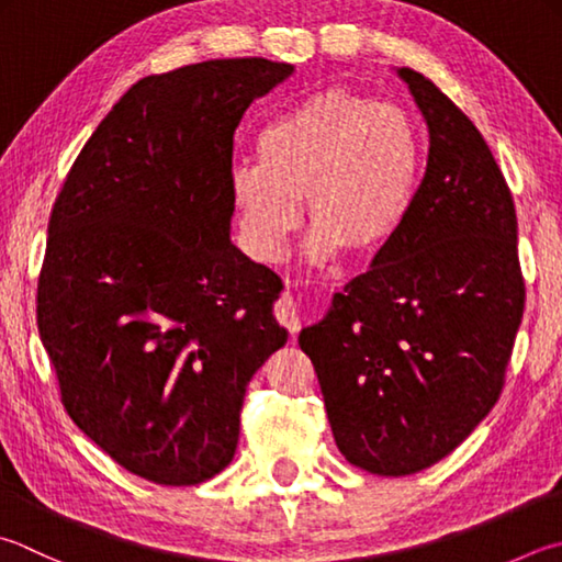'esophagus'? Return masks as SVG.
<instances>
[{
    "mask_svg": "<svg viewBox=\"0 0 562 562\" xmlns=\"http://www.w3.org/2000/svg\"><path fill=\"white\" fill-rule=\"evenodd\" d=\"M277 317L279 323H283L289 327L291 333H299L301 330V321H303V313H301V305L299 301L293 299V293H283L279 303H277Z\"/></svg>",
    "mask_w": 562,
    "mask_h": 562,
    "instance_id": "obj_1",
    "label": "esophagus"
}]
</instances>
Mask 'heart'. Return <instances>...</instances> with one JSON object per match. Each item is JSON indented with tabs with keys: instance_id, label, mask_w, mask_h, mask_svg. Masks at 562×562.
Masks as SVG:
<instances>
[{
	"instance_id": "b5f03b06",
	"label": "heart",
	"mask_w": 562,
	"mask_h": 562,
	"mask_svg": "<svg viewBox=\"0 0 562 562\" xmlns=\"http://www.w3.org/2000/svg\"><path fill=\"white\" fill-rule=\"evenodd\" d=\"M257 156L229 173L247 247L277 259L301 225L305 198L313 222L305 249L313 261H327L342 249L374 257L401 235L416 207L426 149L404 108L335 88L263 126Z\"/></svg>"
}]
</instances>
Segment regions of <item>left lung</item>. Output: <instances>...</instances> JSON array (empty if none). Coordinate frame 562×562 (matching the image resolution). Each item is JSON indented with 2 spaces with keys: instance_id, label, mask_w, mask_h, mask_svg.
<instances>
[{
  "instance_id": "8db88e82",
  "label": "left lung",
  "mask_w": 562,
  "mask_h": 562,
  "mask_svg": "<svg viewBox=\"0 0 562 562\" xmlns=\"http://www.w3.org/2000/svg\"><path fill=\"white\" fill-rule=\"evenodd\" d=\"M396 76L428 126L416 207L299 335L337 448L381 477L430 468L486 418L526 299L514 200L490 146L428 78Z\"/></svg>"
}]
</instances>
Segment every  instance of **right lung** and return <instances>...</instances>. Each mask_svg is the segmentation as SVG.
<instances>
[{"instance_id":"obj_1","label":"right lung","mask_w":562,"mask_h":562,"mask_svg":"<svg viewBox=\"0 0 562 562\" xmlns=\"http://www.w3.org/2000/svg\"><path fill=\"white\" fill-rule=\"evenodd\" d=\"M293 70L225 58L139 80L53 205L41 342L72 423L136 477L225 470L247 384L289 340L281 279L229 239V173L241 116Z\"/></svg>"}]
</instances>
